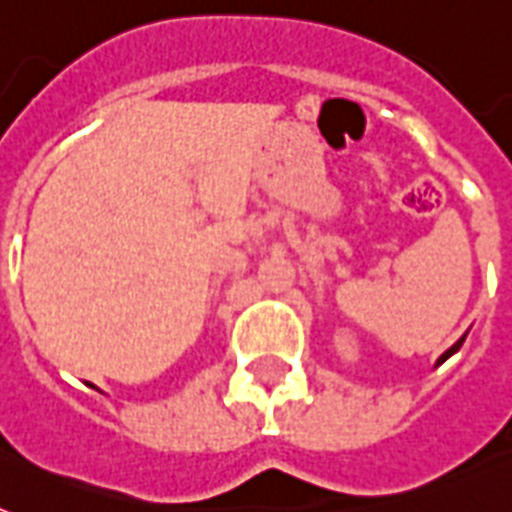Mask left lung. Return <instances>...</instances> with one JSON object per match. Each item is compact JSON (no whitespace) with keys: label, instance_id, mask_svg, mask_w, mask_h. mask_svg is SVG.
Segmentation results:
<instances>
[{"label":"left lung","instance_id":"obj_1","mask_svg":"<svg viewBox=\"0 0 512 512\" xmlns=\"http://www.w3.org/2000/svg\"><path fill=\"white\" fill-rule=\"evenodd\" d=\"M462 342H465V335H462V337H460V340H457V342H454V345H452V348H449V350H446V353H444V356H441V358H438V361H436V366H438V364H444V361H446V358H449V356H454V353H457V350H460V348H462Z\"/></svg>","mask_w":512,"mask_h":512}]
</instances>
